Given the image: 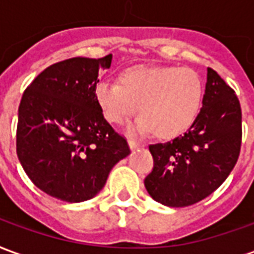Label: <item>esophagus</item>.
Returning <instances> with one entry per match:
<instances>
[{
	"instance_id": "1",
	"label": "esophagus",
	"mask_w": 254,
	"mask_h": 254,
	"mask_svg": "<svg viewBox=\"0 0 254 254\" xmlns=\"http://www.w3.org/2000/svg\"><path fill=\"white\" fill-rule=\"evenodd\" d=\"M127 143H129V147H130L132 149L140 147V144H138L136 140H133V138H129V140H127Z\"/></svg>"
}]
</instances>
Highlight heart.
I'll return each mask as SVG.
<instances>
[{
  "instance_id": "b5f03b06",
  "label": "heart",
  "mask_w": 254,
  "mask_h": 254,
  "mask_svg": "<svg viewBox=\"0 0 254 254\" xmlns=\"http://www.w3.org/2000/svg\"><path fill=\"white\" fill-rule=\"evenodd\" d=\"M95 99L106 120L122 125L138 110L137 132L173 138L198 116L202 83L196 70L176 66H134L120 73L118 84L100 81Z\"/></svg>"
}]
</instances>
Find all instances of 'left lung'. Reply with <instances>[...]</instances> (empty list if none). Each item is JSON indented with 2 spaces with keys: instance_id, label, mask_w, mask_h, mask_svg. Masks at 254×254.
<instances>
[{
  "instance_id": "obj_1",
  "label": "left lung",
  "mask_w": 254,
  "mask_h": 254,
  "mask_svg": "<svg viewBox=\"0 0 254 254\" xmlns=\"http://www.w3.org/2000/svg\"><path fill=\"white\" fill-rule=\"evenodd\" d=\"M242 111L234 89L207 69L202 107L189 130L167 143L149 145L154 169L144 180L155 201L188 207L218 189L238 160Z\"/></svg>"
}]
</instances>
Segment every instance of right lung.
<instances>
[{
  "mask_svg": "<svg viewBox=\"0 0 254 254\" xmlns=\"http://www.w3.org/2000/svg\"><path fill=\"white\" fill-rule=\"evenodd\" d=\"M111 58L53 64L21 96L16 152L34 185L58 200L92 198L114 165L130 152L95 99L98 74L110 67Z\"/></svg>",
  "mask_w": 254,
  "mask_h": 254,
  "instance_id": "right-lung-1",
  "label": "right lung"
}]
</instances>
